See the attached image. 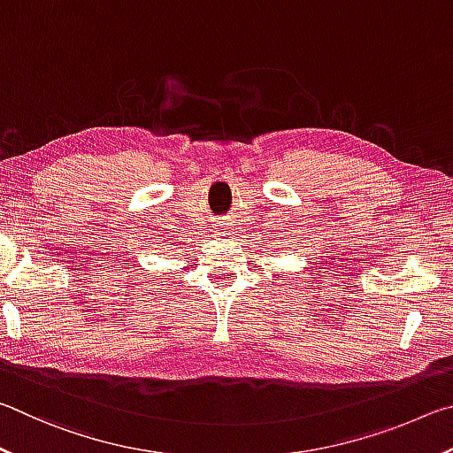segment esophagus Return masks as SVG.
<instances>
[{
    "label": "esophagus",
    "mask_w": 453,
    "mask_h": 453,
    "mask_svg": "<svg viewBox=\"0 0 453 453\" xmlns=\"http://www.w3.org/2000/svg\"><path fill=\"white\" fill-rule=\"evenodd\" d=\"M214 233H217L219 236H225L228 233V226L226 225H217V231H214Z\"/></svg>",
    "instance_id": "obj_1"
}]
</instances>
